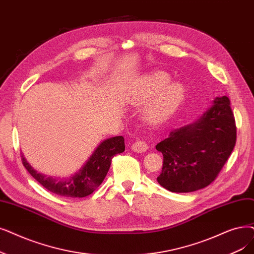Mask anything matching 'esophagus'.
<instances>
[{"instance_id":"esophagus-1","label":"esophagus","mask_w":254,"mask_h":254,"mask_svg":"<svg viewBox=\"0 0 254 254\" xmlns=\"http://www.w3.org/2000/svg\"><path fill=\"white\" fill-rule=\"evenodd\" d=\"M131 149L136 152H144L148 149V145L144 140H137L131 145Z\"/></svg>"}]
</instances>
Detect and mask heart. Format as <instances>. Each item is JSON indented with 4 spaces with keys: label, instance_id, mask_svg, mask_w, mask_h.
Returning a JSON list of instances; mask_svg holds the SVG:
<instances>
[{
    "label": "heart",
    "instance_id": "b5f03b06",
    "mask_svg": "<svg viewBox=\"0 0 254 254\" xmlns=\"http://www.w3.org/2000/svg\"><path fill=\"white\" fill-rule=\"evenodd\" d=\"M169 82L170 76L167 73L158 71L147 75L139 86V89L134 97L137 104L145 103L159 92L145 108L144 116L149 123L157 124L166 119L183 101L185 95L183 85L180 83H172L165 87Z\"/></svg>",
    "mask_w": 254,
    "mask_h": 254
}]
</instances>
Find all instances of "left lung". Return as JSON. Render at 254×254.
I'll use <instances>...</instances> for the list:
<instances>
[{
	"label": "left lung",
	"instance_id": "left-lung-1",
	"mask_svg": "<svg viewBox=\"0 0 254 254\" xmlns=\"http://www.w3.org/2000/svg\"><path fill=\"white\" fill-rule=\"evenodd\" d=\"M236 120L228 97H217L194 124L173 129L156 145L163 153L157 180L171 192L188 193L205 188L216 180L233 152Z\"/></svg>",
	"mask_w": 254,
	"mask_h": 254
}]
</instances>
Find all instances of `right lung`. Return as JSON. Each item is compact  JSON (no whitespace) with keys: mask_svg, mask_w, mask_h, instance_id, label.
Here are the masks:
<instances>
[{"mask_svg":"<svg viewBox=\"0 0 254 254\" xmlns=\"http://www.w3.org/2000/svg\"><path fill=\"white\" fill-rule=\"evenodd\" d=\"M126 149L125 138L117 136L105 140L94 150L84 167L74 173L70 179L58 181L38 173L33 169L21 153V161L25 168L41 186L50 192L63 197L82 198L90 195L103 183L110 169L112 159Z\"/></svg>","mask_w":254,"mask_h":254,"instance_id":"1","label":"right lung"}]
</instances>
